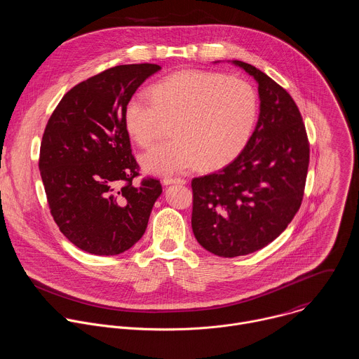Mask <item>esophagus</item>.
I'll use <instances>...</instances> for the list:
<instances>
[{
  "instance_id": "1",
  "label": "esophagus",
  "mask_w": 359,
  "mask_h": 359,
  "mask_svg": "<svg viewBox=\"0 0 359 359\" xmlns=\"http://www.w3.org/2000/svg\"><path fill=\"white\" fill-rule=\"evenodd\" d=\"M165 184H173V183H179V184H186V179L182 177H165L163 179Z\"/></svg>"
}]
</instances>
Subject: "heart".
I'll list each match as a JSON object with an SVG mask.
<instances>
[{
  "instance_id": "1",
  "label": "heart",
  "mask_w": 359,
  "mask_h": 359,
  "mask_svg": "<svg viewBox=\"0 0 359 359\" xmlns=\"http://www.w3.org/2000/svg\"><path fill=\"white\" fill-rule=\"evenodd\" d=\"M259 115L251 83L222 72L184 69L151 85L149 100L132 96L123 109L130 139L147 147L169 125V139L140 156L151 175H173L197 165L215 170L231 163L248 143Z\"/></svg>"
}]
</instances>
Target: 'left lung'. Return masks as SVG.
<instances>
[{
    "instance_id": "1",
    "label": "left lung",
    "mask_w": 359,
    "mask_h": 359,
    "mask_svg": "<svg viewBox=\"0 0 359 359\" xmlns=\"http://www.w3.org/2000/svg\"><path fill=\"white\" fill-rule=\"evenodd\" d=\"M234 64L259 82L257 126L230 165L191 180L194 237L227 259L266 247L287 229L310 163L309 136L291 95L255 67Z\"/></svg>"
}]
</instances>
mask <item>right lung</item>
I'll list each match as a JSON object with an SVG mask.
<instances>
[{
	"label": "right lung",
	"instance_id": "obj_1",
	"mask_svg": "<svg viewBox=\"0 0 359 359\" xmlns=\"http://www.w3.org/2000/svg\"><path fill=\"white\" fill-rule=\"evenodd\" d=\"M156 64L118 65L75 85L50 115L39 149L48 206L61 233L78 248L116 255L143 236L158 179L143 177L132 155L123 109Z\"/></svg>",
	"mask_w": 359,
	"mask_h": 359
}]
</instances>
